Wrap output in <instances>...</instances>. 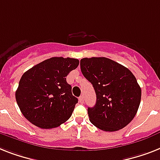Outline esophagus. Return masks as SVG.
<instances>
[{
  "mask_svg": "<svg viewBox=\"0 0 160 160\" xmlns=\"http://www.w3.org/2000/svg\"><path fill=\"white\" fill-rule=\"evenodd\" d=\"M79 101H80L81 103H83V102H84V96L83 95L80 96V98H79Z\"/></svg>",
  "mask_w": 160,
  "mask_h": 160,
  "instance_id": "1",
  "label": "esophagus"
}]
</instances>
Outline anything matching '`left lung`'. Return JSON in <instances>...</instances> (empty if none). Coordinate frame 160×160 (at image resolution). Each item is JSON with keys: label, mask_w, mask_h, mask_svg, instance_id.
Instances as JSON below:
<instances>
[{"label": "left lung", "mask_w": 160, "mask_h": 160, "mask_svg": "<svg viewBox=\"0 0 160 160\" xmlns=\"http://www.w3.org/2000/svg\"><path fill=\"white\" fill-rule=\"evenodd\" d=\"M83 76L93 84L95 105L88 108L90 122L105 132H116L136 116L141 89L132 71L107 58L80 60Z\"/></svg>", "instance_id": "8db88e82"}]
</instances>
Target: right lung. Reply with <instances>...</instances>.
I'll list each match as a JSON object with an SVG mask.
<instances>
[{
	"label": "right lung",
	"instance_id": "obj_1",
	"mask_svg": "<svg viewBox=\"0 0 160 160\" xmlns=\"http://www.w3.org/2000/svg\"><path fill=\"white\" fill-rule=\"evenodd\" d=\"M79 63L75 58H52L24 72L15 98L27 120L40 128L51 129L71 118L78 98L71 93L67 76Z\"/></svg>",
	"mask_w": 160,
	"mask_h": 160
}]
</instances>
